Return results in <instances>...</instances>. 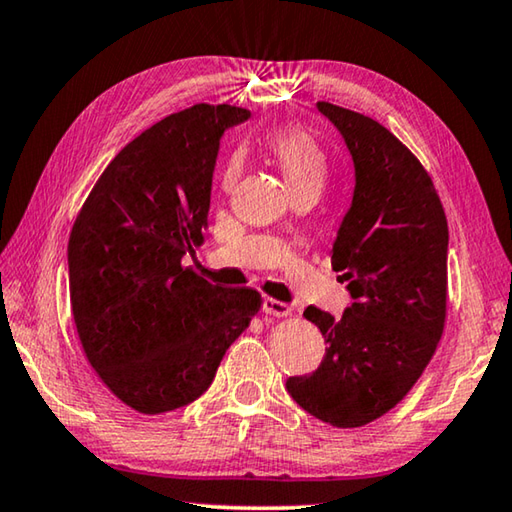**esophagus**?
I'll use <instances>...</instances> for the list:
<instances>
[{
	"mask_svg": "<svg viewBox=\"0 0 512 512\" xmlns=\"http://www.w3.org/2000/svg\"><path fill=\"white\" fill-rule=\"evenodd\" d=\"M291 305H287V302H280L275 298H266L264 300V314L268 316H275V318H287L291 316Z\"/></svg>",
	"mask_w": 512,
	"mask_h": 512,
	"instance_id": "esophagus-1",
	"label": "esophagus"
}]
</instances>
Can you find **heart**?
Instances as JSON below:
<instances>
[{"label": "heart", "instance_id": "1", "mask_svg": "<svg viewBox=\"0 0 512 512\" xmlns=\"http://www.w3.org/2000/svg\"><path fill=\"white\" fill-rule=\"evenodd\" d=\"M268 153L291 185L293 194L323 192L327 180V155L307 131L300 128H277L268 135ZM232 169L228 171V176Z\"/></svg>", "mask_w": 512, "mask_h": 512}]
</instances>
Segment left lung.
Segmentation results:
<instances>
[{"label": "left lung", "mask_w": 512, "mask_h": 512, "mask_svg": "<svg viewBox=\"0 0 512 512\" xmlns=\"http://www.w3.org/2000/svg\"><path fill=\"white\" fill-rule=\"evenodd\" d=\"M354 162V194L332 248L352 305L334 318L307 307L327 343L320 366L289 377L302 409L332 427H363L411 391L443 336L447 219L420 160L359 112L318 101Z\"/></svg>", "instance_id": "left-lung-1"}]
</instances>
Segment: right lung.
I'll list each match as a JSON object with an SVG mask.
<instances>
[{
	"label": "right lung",
	"mask_w": 512,
	"mask_h": 512,
	"mask_svg": "<svg viewBox=\"0 0 512 512\" xmlns=\"http://www.w3.org/2000/svg\"><path fill=\"white\" fill-rule=\"evenodd\" d=\"M248 117L228 103L164 117L115 155L74 221L76 332L103 384L140 413L201 397L262 309L255 289L214 287L183 266L205 239L221 137Z\"/></svg>",
	"instance_id": "1"
}]
</instances>
